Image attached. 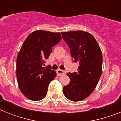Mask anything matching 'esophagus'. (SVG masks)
Segmentation results:
<instances>
[{
	"mask_svg": "<svg viewBox=\"0 0 121 121\" xmlns=\"http://www.w3.org/2000/svg\"><path fill=\"white\" fill-rule=\"evenodd\" d=\"M56 73L58 76H61V75H64V74H65V72L64 70L58 69V70H56Z\"/></svg>",
	"mask_w": 121,
	"mask_h": 121,
	"instance_id": "esophagus-1",
	"label": "esophagus"
}]
</instances>
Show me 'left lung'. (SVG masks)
<instances>
[{
  "label": "left lung",
  "instance_id": "left-lung-1",
  "mask_svg": "<svg viewBox=\"0 0 121 121\" xmlns=\"http://www.w3.org/2000/svg\"><path fill=\"white\" fill-rule=\"evenodd\" d=\"M70 48L73 62L79 66L78 72L68 73L70 83L63 88L65 96L73 102L81 101L95 90L102 74V54L91 34L83 31L61 33Z\"/></svg>",
  "mask_w": 121,
  "mask_h": 121
}]
</instances>
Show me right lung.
I'll list each match as a JSON object with an SVG mask.
<instances>
[{"mask_svg":"<svg viewBox=\"0 0 121 121\" xmlns=\"http://www.w3.org/2000/svg\"><path fill=\"white\" fill-rule=\"evenodd\" d=\"M61 39L60 33L38 30L31 33L22 44L17 58L16 76L20 90L28 99L38 101L47 95L48 85L56 73L44 67L45 60Z\"/></svg>","mask_w":121,"mask_h":121,"instance_id":"right-lung-1","label":"right lung"}]
</instances>
